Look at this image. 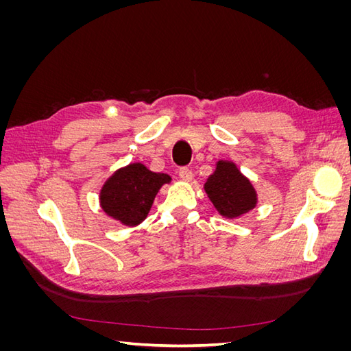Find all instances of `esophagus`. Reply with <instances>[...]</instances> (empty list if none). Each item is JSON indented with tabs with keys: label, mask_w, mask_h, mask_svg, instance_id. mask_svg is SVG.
Listing matches in <instances>:
<instances>
[{
	"label": "esophagus",
	"mask_w": 351,
	"mask_h": 351,
	"mask_svg": "<svg viewBox=\"0 0 351 351\" xmlns=\"http://www.w3.org/2000/svg\"><path fill=\"white\" fill-rule=\"evenodd\" d=\"M178 176H180V178L183 180V182H190V180L193 178V173H192V169H189L187 167L180 168Z\"/></svg>",
	"instance_id": "obj_1"
}]
</instances>
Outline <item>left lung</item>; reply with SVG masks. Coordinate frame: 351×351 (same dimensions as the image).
Returning a JSON list of instances; mask_svg holds the SVG:
<instances>
[{
    "mask_svg": "<svg viewBox=\"0 0 351 351\" xmlns=\"http://www.w3.org/2000/svg\"><path fill=\"white\" fill-rule=\"evenodd\" d=\"M205 192L219 215L237 218L256 206V192L234 162L218 161L215 173L205 183Z\"/></svg>",
    "mask_w": 351,
    "mask_h": 351,
    "instance_id": "obj_1",
    "label": "left lung"
}]
</instances>
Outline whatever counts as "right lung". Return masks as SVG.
Returning <instances> with one entry per match:
<instances>
[{
	"label": "right lung",
	"instance_id": "obj_1",
	"mask_svg": "<svg viewBox=\"0 0 351 351\" xmlns=\"http://www.w3.org/2000/svg\"><path fill=\"white\" fill-rule=\"evenodd\" d=\"M171 178L152 173L143 164H130L115 171L101 190V206L105 214L124 226H137L149 214L154 199L162 184Z\"/></svg>",
	"mask_w": 351,
	"mask_h": 351
}]
</instances>
